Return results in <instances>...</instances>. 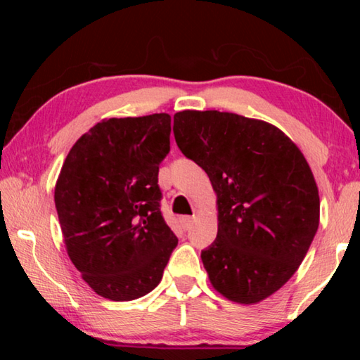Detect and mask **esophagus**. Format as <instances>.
Wrapping results in <instances>:
<instances>
[{
  "label": "esophagus",
  "instance_id": "34e87169",
  "mask_svg": "<svg viewBox=\"0 0 360 360\" xmlns=\"http://www.w3.org/2000/svg\"><path fill=\"white\" fill-rule=\"evenodd\" d=\"M192 222H193V217H191V216L181 217V225H182V229H184V230L191 229L192 227Z\"/></svg>",
  "mask_w": 360,
  "mask_h": 360
}]
</instances>
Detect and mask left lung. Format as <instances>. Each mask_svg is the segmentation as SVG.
<instances>
[{
  "instance_id": "obj_1",
  "label": "left lung",
  "mask_w": 360,
  "mask_h": 360,
  "mask_svg": "<svg viewBox=\"0 0 360 360\" xmlns=\"http://www.w3.org/2000/svg\"><path fill=\"white\" fill-rule=\"evenodd\" d=\"M178 148L217 195V236L205 270L231 302L265 300L289 281L319 227V192L307 158L264 120L233 112L174 114Z\"/></svg>"
}]
</instances>
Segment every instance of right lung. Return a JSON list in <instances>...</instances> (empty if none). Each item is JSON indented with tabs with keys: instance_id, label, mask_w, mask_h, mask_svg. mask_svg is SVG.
Wrapping results in <instances>:
<instances>
[{
	"instance_id": "add662e5",
	"label": "right lung",
	"mask_w": 360,
	"mask_h": 360,
	"mask_svg": "<svg viewBox=\"0 0 360 360\" xmlns=\"http://www.w3.org/2000/svg\"><path fill=\"white\" fill-rule=\"evenodd\" d=\"M172 117L105 119L77 139L56 184L66 252L96 294L129 302L154 290L178 238L160 211L158 165Z\"/></svg>"
}]
</instances>
